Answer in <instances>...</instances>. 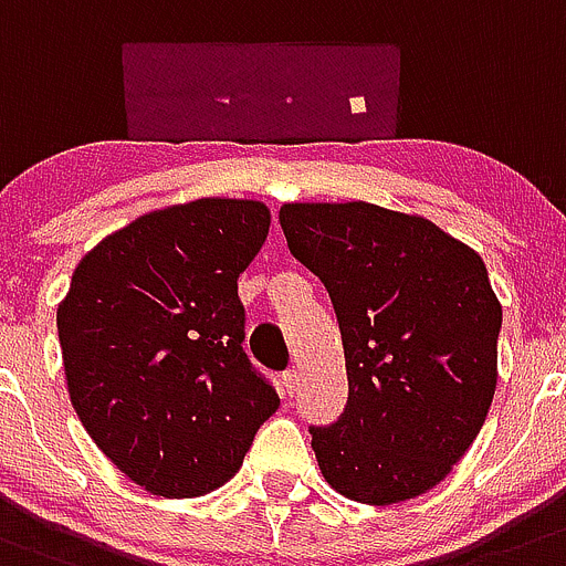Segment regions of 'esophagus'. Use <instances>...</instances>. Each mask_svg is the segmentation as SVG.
I'll return each mask as SVG.
<instances>
[{
	"instance_id": "esophagus-1",
	"label": "esophagus",
	"mask_w": 566,
	"mask_h": 566,
	"mask_svg": "<svg viewBox=\"0 0 566 566\" xmlns=\"http://www.w3.org/2000/svg\"><path fill=\"white\" fill-rule=\"evenodd\" d=\"M282 391L287 397L298 395V371H295V369L284 371V375H282Z\"/></svg>"
}]
</instances>
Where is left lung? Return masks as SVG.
I'll return each mask as SVG.
<instances>
[{
  "instance_id": "8db88e82",
  "label": "left lung",
  "mask_w": 566,
  "mask_h": 566,
  "mask_svg": "<svg viewBox=\"0 0 566 566\" xmlns=\"http://www.w3.org/2000/svg\"><path fill=\"white\" fill-rule=\"evenodd\" d=\"M287 248L324 282L344 340L349 400L310 429L324 480L397 505L446 480L496 391L502 304L482 256L420 213L375 202H287Z\"/></svg>"
}]
</instances>
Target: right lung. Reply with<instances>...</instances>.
Wrapping results in <instances>:
<instances>
[{
	"label": "right lung",
	"mask_w": 566,
	"mask_h": 566,
	"mask_svg": "<svg viewBox=\"0 0 566 566\" xmlns=\"http://www.w3.org/2000/svg\"><path fill=\"white\" fill-rule=\"evenodd\" d=\"M259 200L177 202L101 239L61 298V358L86 434L135 485H226L279 397L242 353L237 279L262 251Z\"/></svg>",
	"instance_id": "1"
}]
</instances>
